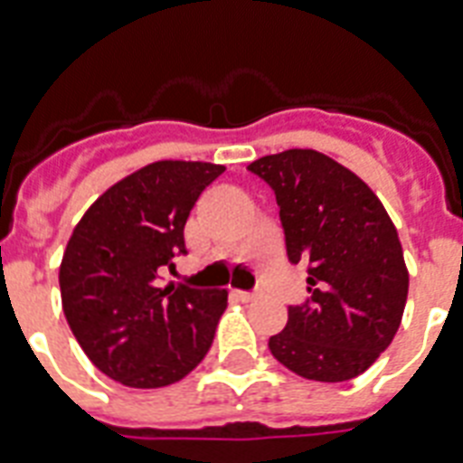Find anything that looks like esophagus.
Returning a JSON list of instances; mask_svg holds the SVG:
<instances>
[{"mask_svg":"<svg viewBox=\"0 0 463 463\" xmlns=\"http://www.w3.org/2000/svg\"><path fill=\"white\" fill-rule=\"evenodd\" d=\"M235 296L242 300V303H252L254 298H257V293H247V290H235Z\"/></svg>","mask_w":463,"mask_h":463,"instance_id":"obj_1","label":"esophagus"}]
</instances>
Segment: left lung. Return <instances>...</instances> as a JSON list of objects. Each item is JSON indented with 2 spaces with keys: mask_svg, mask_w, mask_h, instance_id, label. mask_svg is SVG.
Masks as SVG:
<instances>
[{
  "mask_svg": "<svg viewBox=\"0 0 463 463\" xmlns=\"http://www.w3.org/2000/svg\"><path fill=\"white\" fill-rule=\"evenodd\" d=\"M274 189L293 264L307 261L309 303L269 338L274 358L315 382H348L389 348L409 298V269L387 209L358 175L315 148L247 165Z\"/></svg>",
  "mask_w": 463,
  "mask_h": 463,
  "instance_id": "left-lung-1",
  "label": "left lung"
}]
</instances>
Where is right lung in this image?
<instances>
[{
    "mask_svg": "<svg viewBox=\"0 0 463 463\" xmlns=\"http://www.w3.org/2000/svg\"><path fill=\"white\" fill-rule=\"evenodd\" d=\"M223 165L156 160L105 189L67 242L61 309L89 360L132 389L167 387L209 353L228 290L160 286L184 254V223Z\"/></svg>",
    "mask_w": 463,
    "mask_h": 463,
    "instance_id": "right-lung-1",
    "label": "right lung"
}]
</instances>
